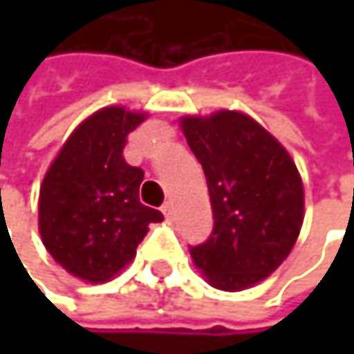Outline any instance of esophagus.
<instances>
[{"mask_svg":"<svg viewBox=\"0 0 354 354\" xmlns=\"http://www.w3.org/2000/svg\"><path fill=\"white\" fill-rule=\"evenodd\" d=\"M162 213H164L166 219H172V217H174V207H172V203H164V205H162Z\"/></svg>","mask_w":354,"mask_h":354,"instance_id":"34e87169","label":"esophagus"}]
</instances>
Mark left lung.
<instances>
[{
    "instance_id": "left-lung-1",
    "label": "left lung",
    "mask_w": 354,
    "mask_h": 354,
    "mask_svg": "<svg viewBox=\"0 0 354 354\" xmlns=\"http://www.w3.org/2000/svg\"><path fill=\"white\" fill-rule=\"evenodd\" d=\"M203 166L213 232L190 246L209 285L242 291L274 272L304 223V184L287 149L252 116L219 110L180 120Z\"/></svg>"
}]
</instances>
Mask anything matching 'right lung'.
<instances>
[{
  "label": "right lung",
  "mask_w": 354,
  "mask_h": 354,
  "mask_svg": "<svg viewBox=\"0 0 354 354\" xmlns=\"http://www.w3.org/2000/svg\"><path fill=\"white\" fill-rule=\"evenodd\" d=\"M145 112L106 106L88 116L44 174L38 232L48 254L86 283H106L124 268L164 215L139 201L143 170L122 158Z\"/></svg>",
  "instance_id": "right-lung-1"
}]
</instances>
